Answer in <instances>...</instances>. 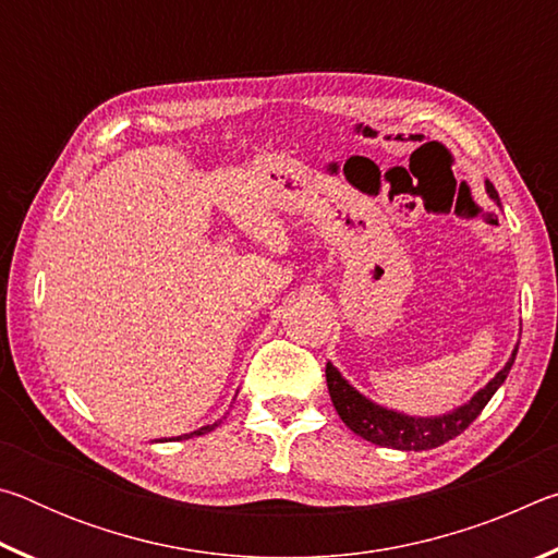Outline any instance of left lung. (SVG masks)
Wrapping results in <instances>:
<instances>
[{
	"mask_svg": "<svg viewBox=\"0 0 558 558\" xmlns=\"http://www.w3.org/2000/svg\"><path fill=\"white\" fill-rule=\"evenodd\" d=\"M487 194L499 204L497 189L489 182H487ZM514 356H517V347L512 356H509V362L505 364V369L497 372L495 379L489 381L485 389H480L475 396H472L465 405H460V409L442 415H430V418H415V415L384 409V405L369 401L366 396L359 393L332 364H327L325 374H327L329 399H332L339 418L347 423L349 430H354L356 436L374 442V446L396 448V450H430L460 436V433L465 430L480 413H483L487 401L493 399L495 391L505 384L507 374L514 364Z\"/></svg>",
	"mask_w": 558,
	"mask_h": 558,
	"instance_id": "obj_1",
	"label": "left lung"
}]
</instances>
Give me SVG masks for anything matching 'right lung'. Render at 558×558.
<instances>
[{
    "instance_id": "add662e5",
    "label": "right lung",
    "mask_w": 558,
    "mask_h": 558,
    "mask_svg": "<svg viewBox=\"0 0 558 558\" xmlns=\"http://www.w3.org/2000/svg\"><path fill=\"white\" fill-rule=\"evenodd\" d=\"M221 423V421H219ZM219 423H211V426H204V428H199V430H194V433H186V436H179L177 440H182V438H192V436H204V433H209V430H214L216 426H219Z\"/></svg>"
}]
</instances>
